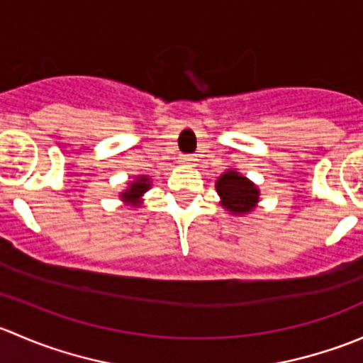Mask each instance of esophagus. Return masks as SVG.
Returning a JSON list of instances; mask_svg holds the SVG:
<instances>
[{
	"label": "esophagus",
	"instance_id": "obj_1",
	"mask_svg": "<svg viewBox=\"0 0 363 363\" xmlns=\"http://www.w3.org/2000/svg\"><path fill=\"white\" fill-rule=\"evenodd\" d=\"M195 161H196V158L195 156H191V155H182L181 158H179V163L181 164H195Z\"/></svg>",
	"mask_w": 363,
	"mask_h": 363
}]
</instances>
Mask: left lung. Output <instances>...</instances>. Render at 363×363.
Here are the masks:
<instances>
[{
  "mask_svg": "<svg viewBox=\"0 0 363 363\" xmlns=\"http://www.w3.org/2000/svg\"><path fill=\"white\" fill-rule=\"evenodd\" d=\"M216 189L223 200L221 205H225V208L232 211L233 214L250 212L258 202L259 193L255 184L233 170L225 172L219 177V181L216 182Z\"/></svg>",
  "mask_w": 363,
  "mask_h": 363,
  "instance_id": "8db88e82",
  "label": "left lung"
}]
</instances>
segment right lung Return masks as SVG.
<instances>
[{
  "label": "right lung",
  "mask_w": 363,
  "mask_h": 363,
  "mask_svg": "<svg viewBox=\"0 0 363 363\" xmlns=\"http://www.w3.org/2000/svg\"><path fill=\"white\" fill-rule=\"evenodd\" d=\"M149 188H151V184H149L147 177L135 179V182H131L130 189H126V191L123 193V199L126 200V202H131V205H138V199H140V195L147 191Z\"/></svg>",
  "instance_id": "right-lung-1"
}]
</instances>
